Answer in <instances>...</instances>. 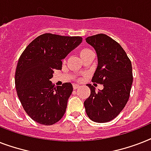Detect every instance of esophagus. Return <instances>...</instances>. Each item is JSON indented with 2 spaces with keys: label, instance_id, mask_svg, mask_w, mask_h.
Instances as JSON below:
<instances>
[{
  "label": "esophagus",
  "instance_id": "34e87169",
  "mask_svg": "<svg viewBox=\"0 0 151 151\" xmlns=\"http://www.w3.org/2000/svg\"><path fill=\"white\" fill-rule=\"evenodd\" d=\"M73 88H74V89H77V88H78L80 87V85H78V84H73Z\"/></svg>",
  "mask_w": 151,
  "mask_h": 151
}]
</instances>
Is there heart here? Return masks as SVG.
<instances>
[{"label": "heart", "mask_w": 151, "mask_h": 151, "mask_svg": "<svg viewBox=\"0 0 151 151\" xmlns=\"http://www.w3.org/2000/svg\"><path fill=\"white\" fill-rule=\"evenodd\" d=\"M88 51H90V50H89V49H88V48H84V49H82V50L81 51L80 54L81 55L84 54V53H85V52H87Z\"/></svg>", "instance_id": "heart-1"}]
</instances>
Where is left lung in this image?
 <instances>
[{"label":"left lung","instance_id":"obj_1","mask_svg":"<svg viewBox=\"0 0 151 151\" xmlns=\"http://www.w3.org/2000/svg\"><path fill=\"white\" fill-rule=\"evenodd\" d=\"M85 40L98 59L92 81L103 84V89L96 92L95 87L88 84L91 94L84 106L92 121L105 123L117 117L129 100L133 81L132 63L122 46L107 35L99 34Z\"/></svg>","mask_w":151,"mask_h":151}]
</instances>
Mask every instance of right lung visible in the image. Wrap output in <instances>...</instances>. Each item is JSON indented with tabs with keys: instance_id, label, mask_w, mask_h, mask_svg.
I'll return each mask as SVG.
<instances>
[{
	"instance_id": "add662e5",
	"label": "right lung",
	"mask_w": 151,
	"mask_h": 151,
	"mask_svg": "<svg viewBox=\"0 0 151 151\" xmlns=\"http://www.w3.org/2000/svg\"><path fill=\"white\" fill-rule=\"evenodd\" d=\"M81 41V37L44 34L20 55L15 75L16 92L25 111L39 124H53L65 114L73 85L66 82L55 87L50 79L55 70L62 69V59Z\"/></svg>"
}]
</instances>
